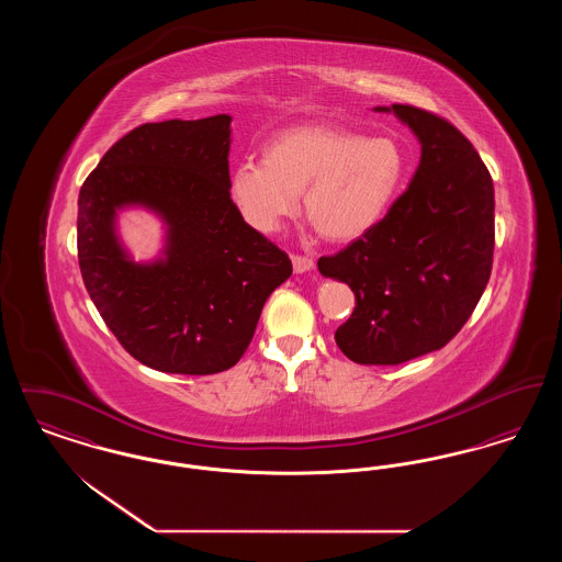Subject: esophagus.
Wrapping results in <instances>:
<instances>
[{
	"label": "esophagus",
	"instance_id": "esophagus-1",
	"mask_svg": "<svg viewBox=\"0 0 562 562\" xmlns=\"http://www.w3.org/2000/svg\"><path fill=\"white\" fill-rule=\"evenodd\" d=\"M312 268H314V259H312V257H305V255H293V269L296 273L310 271Z\"/></svg>",
	"mask_w": 562,
	"mask_h": 562
}]
</instances>
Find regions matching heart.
<instances>
[{"label": "heart", "instance_id": "heart-1", "mask_svg": "<svg viewBox=\"0 0 562 562\" xmlns=\"http://www.w3.org/2000/svg\"><path fill=\"white\" fill-rule=\"evenodd\" d=\"M404 147L392 136H367L341 126H296L276 134L263 161L241 160L229 193L244 221L273 234L296 211L324 240L349 241L374 227L406 177Z\"/></svg>", "mask_w": 562, "mask_h": 562}]
</instances>
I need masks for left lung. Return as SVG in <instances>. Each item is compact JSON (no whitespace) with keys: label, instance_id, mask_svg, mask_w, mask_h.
Listing matches in <instances>:
<instances>
[{"label":"left lung","instance_id":"obj_1","mask_svg":"<svg viewBox=\"0 0 562 562\" xmlns=\"http://www.w3.org/2000/svg\"><path fill=\"white\" fill-rule=\"evenodd\" d=\"M394 111L422 143L408 189L364 236L330 257L356 307L335 341L358 364L394 367L445 348L476 310L493 268L495 191L474 145L413 105Z\"/></svg>","mask_w":562,"mask_h":562}]
</instances>
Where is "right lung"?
I'll return each instance as SVG.
<instances>
[{"instance_id": "add662e5", "label": "right lung", "mask_w": 562, "mask_h": 562, "mask_svg": "<svg viewBox=\"0 0 562 562\" xmlns=\"http://www.w3.org/2000/svg\"><path fill=\"white\" fill-rule=\"evenodd\" d=\"M229 124L221 113L136 126L80 189L86 291L122 348L161 373L232 369L269 294L293 273L289 255L232 202ZM133 203L169 225L165 259L156 265H133L114 236V213Z\"/></svg>"}]
</instances>
